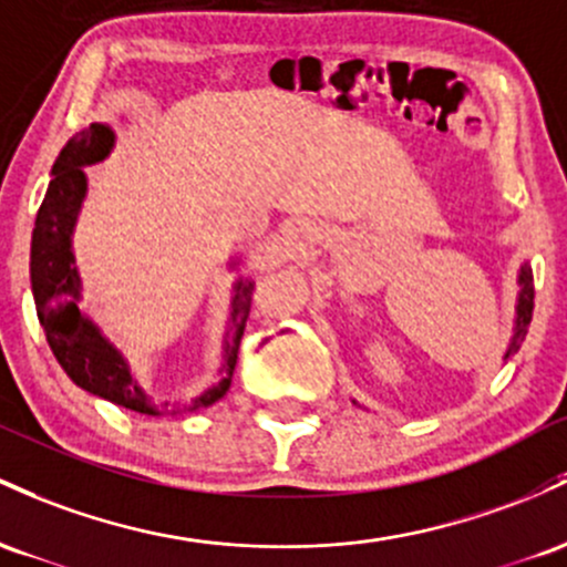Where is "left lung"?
Returning a JSON list of instances; mask_svg holds the SVG:
<instances>
[{
    "label": "left lung",
    "mask_w": 567,
    "mask_h": 567,
    "mask_svg": "<svg viewBox=\"0 0 567 567\" xmlns=\"http://www.w3.org/2000/svg\"><path fill=\"white\" fill-rule=\"evenodd\" d=\"M533 297H536V291H533V270L530 265H523V270H519V300H517V321H514V337L512 342H508V351H506V359L512 353L519 351V342L525 340L527 334V327H530V318H533Z\"/></svg>",
    "instance_id": "left-lung-1"
}]
</instances>
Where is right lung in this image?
Here are the masks:
<instances>
[{
  "label": "right lung",
  "instance_id": "obj_1",
  "mask_svg": "<svg viewBox=\"0 0 567 567\" xmlns=\"http://www.w3.org/2000/svg\"><path fill=\"white\" fill-rule=\"evenodd\" d=\"M114 146V131L104 123H93L91 128L80 131L61 150L59 161L53 163V179L37 212L34 233H31V295H34L37 316L48 337L63 372L72 383L85 388L93 396L125 406V410L142 412V415H165L168 404H155L144 393V388L133 380L131 364L125 355L101 334L87 316H82L80 297L82 281L78 265H74L72 233L78 225L82 200L87 195L85 165L104 161ZM233 313L230 329L225 337V364L221 380L203 391L193 404L184 410H203L219 402L233 383L235 364H238L240 337H244L246 318L251 310L254 281H238L233 286ZM179 410V406H176Z\"/></svg>",
  "mask_w": 567,
  "mask_h": 567
}]
</instances>
